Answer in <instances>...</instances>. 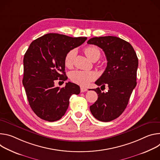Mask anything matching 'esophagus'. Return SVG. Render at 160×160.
Here are the masks:
<instances>
[{
  "instance_id": "esophagus-1",
  "label": "esophagus",
  "mask_w": 160,
  "mask_h": 160,
  "mask_svg": "<svg viewBox=\"0 0 160 160\" xmlns=\"http://www.w3.org/2000/svg\"><path fill=\"white\" fill-rule=\"evenodd\" d=\"M80 89H81V93L85 92H86V91L88 90L87 88H84V87H81Z\"/></svg>"
}]
</instances>
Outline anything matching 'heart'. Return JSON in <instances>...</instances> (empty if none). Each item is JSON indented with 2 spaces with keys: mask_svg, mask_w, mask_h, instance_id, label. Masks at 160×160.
Returning <instances> with one entry per match:
<instances>
[{
  "mask_svg": "<svg viewBox=\"0 0 160 160\" xmlns=\"http://www.w3.org/2000/svg\"><path fill=\"white\" fill-rule=\"evenodd\" d=\"M84 53L86 57L92 61L98 59L100 57V49L95 46H89L85 48ZM76 55L74 49L69 51L65 55L64 63L65 67L70 68L73 65L74 59ZM97 78V74L93 71L75 70L70 74V79L72 82L80 86H84Z\"/></svg>",
  "mask_w": 160,
  "mask_h": 160,
  "instance_id": "obj_1",
  "label": "heart"
}]
</instances>
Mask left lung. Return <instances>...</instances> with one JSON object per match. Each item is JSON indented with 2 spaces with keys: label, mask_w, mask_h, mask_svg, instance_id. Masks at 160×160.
Returning a JSON list of instances; mask_svg holds the SVG:
<instances>
[{
  "label": "left lung",
  "mask_w": 160,
  "mask_h": 160,
  "mask_svg": "<svg viewBox=\"0 0 160 160\" xmlns=\"http://www.w3.org/2000/svg\"><path fill=\"white\" fill-rule=\"evenodd\" d=\"M87 43L102 49L108 60L107 67L95 84L104 88L108 86L109 90L104 93L100 88L93 90L98 94V99L90 107V111L99 121H111L125 111L137 85L138 58L132 46L117 37L93 38Z\"/></svg>",
  "instance_id": "8db88e82"
}]
</instances>
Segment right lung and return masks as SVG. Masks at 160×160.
Instances as JSON below:
<instances>
[{
  "label": "right lung",
  "instance_id": "obj_1",
  "mask_svg": "<svg viewBox=\"0 0 160 160\" xmlns=\"http://www.w3.org/2000/svg\"><path fill=\"white\" fill-rule=\"evenodd\" d=\"M86 39L51 33L30 44L23 58L22 82L31 109L42 119L52 122L61 119L68 109L71 95L79 94L80 88L76 84L68 82L60 88L55 86V81L67 79L65 55Z\"/></svg>",
  "mask_w": 160,
  "mask_h": 160
}]
</instances>
